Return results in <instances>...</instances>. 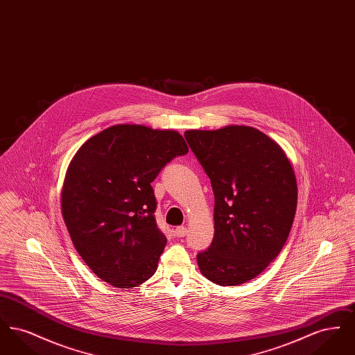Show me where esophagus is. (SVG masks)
I'll list each match as a JSON object with an SVG mask.
<instances>
[{"mask_svg": "<svg viewBox=\"0 0 355 355\" xmlns=\"http://www.w3.org/2000/svg\"><path fill=\"white\" fill-rule=\"evenodd\" d=\"M174 233H175V236H186L185 226H178V227H175V230H174Z\"/></svg>", "mask_w": 355, "mask_h": 355, "instance_id": "1", "label": "esophagus"}]
</instances>
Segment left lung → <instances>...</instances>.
<instances>
[{
  "label": "left lung",
  "instance_id": "1",
  "mask_svg": "<svg viewBox=\"0 0 355 355\" xmlns=\"http://www.w3.org/2000/svg\"><path fill=\"white\" fill-rule=\"evenodd\" d=\"M190 149L214 191V238L197 255L203 277L220 286L255 278L281 253L297 210L294 170L281 146L243 125L187 130Z\"/></svg>",
  "mask_w": 355,
  "mask_h": 355
}]
</instances>
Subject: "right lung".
Segmentation results:
<instances>
[{
  "mask_svg": "<svg viewBox=\"0 0 355 355\" xmlns=\"http://www.w3.org/2000/svg\"><path fill=\"white\" fill-rule=\"evenodd\" d=\"M187 152L178 132L123 123L93 135L74 154L61 210L76 250L102 281L132 288L157 270L166 236L154 217L152 182Z\"/></svg>",
  "mask_w": 355,
  "mask_h": 355,
  "instance_id": "right-lung-1",
  "label": "right lung"
}]
</instances>
